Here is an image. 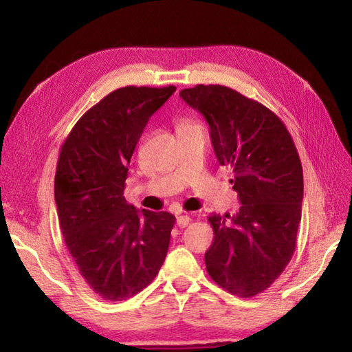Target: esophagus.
I'll return each mask as SVG.
<instances>
[{
    "label": "esophagus",
    "instance_id": "esophagus-1",
    "mask_svg": "<svg viewBox=\"0 0 352 352\" xmlns=\"http://www.w3.org/2000/svg\"><path fill=\"white\" fill-rule=\"evenodd\" d=\"M190 222V217L188 216H178L177 217V225L180 226V228H184V226H188Z\"/></svg>",
    "mask_w": 352,
    "mask_h": 352
}]
</instances>
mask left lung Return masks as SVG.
Returning a JSON list of instances; mask_svg holds the SVG:
<instances>
[{
    "label": "left lung",
    "mask_w": 352,
    "mask_h": 352,
    "mask_svg": "<svg viewBox=\"0 0 352 352\" xmlns=\"http://www.w3.org/2000/svg\"><path fill=\"white\" fill-rule=\"evenodd\" d=\"M210 126L219 164L231 166L241 208L211 214L214 237L205 253L211 279L252 298L276 281L294 256L301 222L302 166L287 127L275 113L223 85L180 91Z\"/></svg>",
    "instance_id": "1"
}]
</instances>
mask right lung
Wrapping results in <instances>:
<instances>
[{
  "mask_svg": "<svg viewBox=\"0 0 352 352\" xmlns=\"http://www.w3.org/2000/svg\"><path fill=\"white\" fill-rule=\"evenodd\" d=\"M175 90L118 88L83 113L58 153L54 197L65 245L104 300L122 301L147 287L168 253L175 217L138 212L124 188L148 118Z\"/></svg>",
  "mask_w": 352,
  "mask_h": 352,
  "instance_id": "add662e5",
  "label": "right lung"
}]
</instances>
